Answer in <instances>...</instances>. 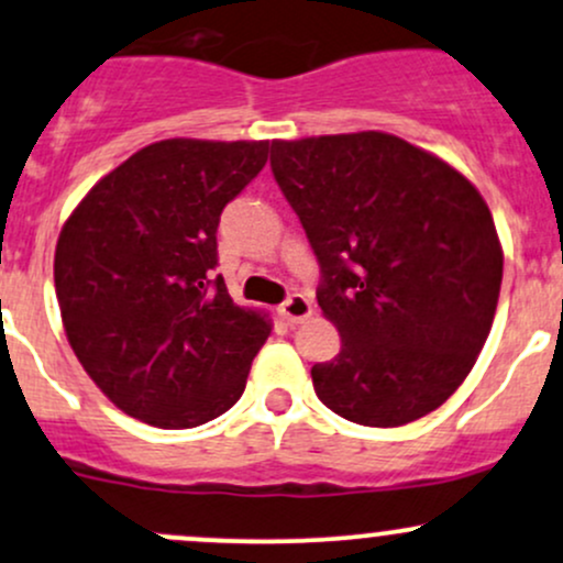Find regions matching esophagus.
<instances>
[{"label":"esophagus","mask_w":563,"mask_h":563,"mask_svg":"<svg viewBox=\"0 0 563 563\" xmlns=\"http://www.w3.org/2000/svg\"><path fill=\"white\" fill-rule=\"evenodd\" d=\"M277 312H280L291 325L301 323V320H307L312 314V301L301 294H291L286 301H283Z\"/></svg>","instance_id":"1"}]
</instances>
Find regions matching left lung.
<instances>
[{"label":"left lung","mask_w":563,"mask_h":563,"mask_svg":"<svg viewBox=\"0 0 563 563\" xmlns=\"http://www.w3.org/2000/svg\"><path fill=\"white\" fill-rule=\"evenodd\" d=\"M269 165L342 336L339 355L312 366L318 398L366 428L438 409L471 374L503 286L484 197L443 159L376 131L272 141Z\"/></svg>","instance_id":"left-lung-1"}]
</instances>
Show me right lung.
Wrapping results in <instances>:
<instances>
[{
    "label": "right lung",
    "mask_w": 563,
    "mask_h": 563,
    "mask_svg": "<svg viewBox=\"0 0 563 563\" xmlns=\"http://www.w3.org/2000/svg\"><path fill=\"white\" fill-rule=\"evenodd\" d=\"M267 152V141H159L103 176L60 230L55 294L74 355L141 422L197 428L245 390L272 325L216 275V232Z\"/></svg>",
    "instance_id": "1"
}]
</instances>
